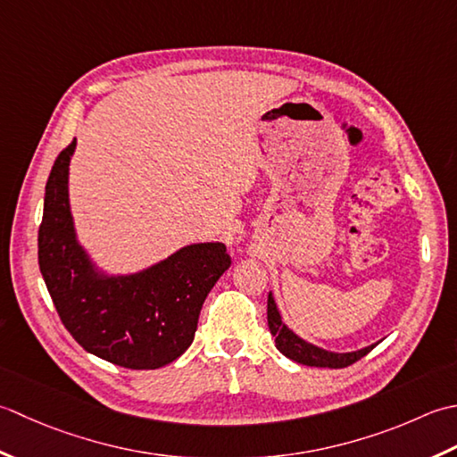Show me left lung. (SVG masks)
Listing matches in <instances>:
<instances>
[{
	"label": "left lung",
	"mask_w": 457,
	"mask_h": 457,
	"mask_svg": "<svg viewBox=\"0 0 457 457\" xmlns=\"http://www.w3.org/2000/svg\"><path fill=\"white\" fill-rule=\"evenodd\" d=\"M268 328H270V333L276 337L278 351L284 353L287 359H292L295 362H300V365H307V367L343 369V367L353 365V362H357L359 359L365 357L367 353L375 349V345H370L353 353H331L300 339L292 329L286 328L272 294H268Z\"/></svg>",
	"instance_id": "left-lung-1"
}]
</instances>
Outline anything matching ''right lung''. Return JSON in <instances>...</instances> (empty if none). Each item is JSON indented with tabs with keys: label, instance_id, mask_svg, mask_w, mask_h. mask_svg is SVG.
<instances>
[{
	"label": "right lung",
	"instance_id": "add662e5",
	"mask_svg": "<svg viewBox=\"0 0 457 457\" xmlns=\"http://www.w3.org/2000/svg\"><path fill=\"white\" fill-rule=\"evenodd\" d=\"M72 142L59 154L45 187L39 268L64 328L79 345L126 369H160L193 343L204 297L230 266L220 242L177 250L139 274L108 278L74 237L69 207Z\"/></svg>",
	"mask_w": 457,
	"mask_h": 457
}]
</instances>
